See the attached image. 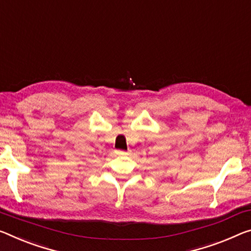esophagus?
<instances>
[{"label":"esophagus","instance_id":"34e87169","mask_svg":"<svg viewBox=\"0 0 251 251\" xmlns=\"http://www.w3.org/2000/svg\"><path fill=\"white\" fill-rule=\"evenodd\" d=\"M116 154H117V155H119V156H123V155H126L127 153H126V152H124V151L117 150V151H116Z\"/></svg>","mask_w":251,"mask_h":251}]
</instances>
